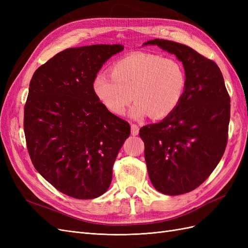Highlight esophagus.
Wrapping results in <instances>:
<instances>
[{
    "mask_svg": "<svg viewBox=\"0 0 248 248\" xmlns=\"http://www.w3.org/2000/svg\"><path fill=\"white\" fill-rule=\"evenodd\" d=\"M140 131V127L137 124H131V134L132 136H138Z\"/></svg>",
    "mask_w": 248,
    "mask_h": 248,
    "instance_id": "obj_1",
    "label": "esophagus"
}]
</instances>
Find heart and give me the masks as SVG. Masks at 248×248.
<instances>
[{"label":"heart","mask_w":248,"mask_h":248,"mask_svg":"<svg viewBox=\"0 0 248 248\" xmlns=\"http://www.w3.org/2000/svg\"><path fill=\"white\" fill-rule=\"evenodd\" d=\"M96 98L111 114L122 116L130 101L131 117L153 119L170 116L181 103L187 89L183 65L152 52H133L110 66V76L96 73L92 80Z\"/></svg>","instance_id":"b5f03b06"}]
</instances>
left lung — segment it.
<instances>
[{"mask_svg": "<svg viewBox=\"0 0 248 248\" xmlns=\"http://www.w3.org/2000/svg\"><path fill=\"white\" fill-rule=\"evenodd\" d=\"M181 61L187 89L181 103L161 122L141 127L149 178L155 189L178 196L211 175L228 142L231 99L219 67L184 44L153 39Z\"/></svg>", "mask_w": 248, "mask_h": 248, "instance_id": "8db88e82", "label": "left lung"}]
</instances>
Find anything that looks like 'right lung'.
<instances>
[{
    "label": "right lung",
    "instance_id": "add662e5",
    "mask_svg": "<svg viewBox=\"0 0 248 248\" xmlns=\"http://www.w3.org/2000/svg\"><path fill=\"white\" fill-rule=\"evenodd\" d=\"M120 44L67 48L41 65L30 81L24 130L37 171L59 191L79 200L100 197L130 125L96 98L92 80L123 50Z\"/></svg>",
    "mask_w": 248,
    "mask_h": 248
}]
</instances>
